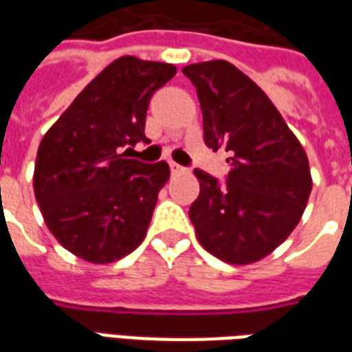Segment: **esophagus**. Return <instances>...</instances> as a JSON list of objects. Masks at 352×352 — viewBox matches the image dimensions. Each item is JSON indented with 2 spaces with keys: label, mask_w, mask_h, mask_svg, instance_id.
<instances>
[{
  "label": "esophagus",
  "mask_w": 352,
  "mask_h": 352,
  "mask_svg": "<svg viewBox=\"0 0 352 352\" xmlns=\"http://www.w3.org/2000/svg\"><path fill=\"white\" fill-rule=\"evenodd\" d=\"M169 168H171V173H183L184 171L183 166H179L177 162H169Z\"/></svg>",
  "instance_id": "obj_1"
}]
</instances>
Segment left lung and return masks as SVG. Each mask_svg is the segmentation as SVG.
Wrapping results in <instances>:
<instances>
[{"label":"left lung","instance_id":"1","mask_svg":"<svg viewBox=\"0 0 352 352\" xmlns=\"http://www.w3.org/2000/svg\"><path fill=\"white\" fill-rule=\"evenodd\" d=\"M198 92L204 141L224 148L226 181L194 169L188 217L201 247L228 264H252L296 228L311 194L307 154L264 90L226 60L183 67Z\"/></svg>","mask_w":352,"mask_h":352}]
</instances>
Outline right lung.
I'll use <instances>...</instances> for the list:
<instances>
[{
  "label": "right lung",
  "instance_id": "right-lung-1",
  "mask_svg": "<svg viewBox=\"0 0 352 352\" xmlns=\"http://www.w3.org/2000/svg\"><path fill=\"white\" fill-rule=\"evenodd\" d=\"M175 73L171 64L118 58L41 139L35 199L52 236L75 256L109 264L145 239L169 166L131 160L120 148L148 141L151 98Z\"/></svg>",
  "mask_w": 352,
  "mask_h": 352
}]
</instances>
